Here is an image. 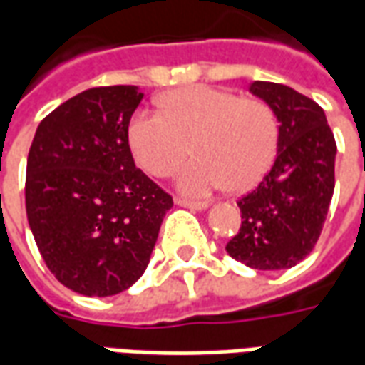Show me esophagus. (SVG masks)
Here are the masks:
<instances>
[{"instance_id": "obj_1", "label": "esophagus", "mask_w": 365, "mask_h": 365, "mask_svg": "<svg viewBox=\"0 0 365 365\" xmlns=\"http://www.w3.org/2000/svg\"><path fill=\"white\" fill-rule=\"evenodd\" d=\"M175 205L185 207V209H191V211H205L207 203H197V201H190V199H182V197H175L174 201Z\"/></svg>"}]
</instances>
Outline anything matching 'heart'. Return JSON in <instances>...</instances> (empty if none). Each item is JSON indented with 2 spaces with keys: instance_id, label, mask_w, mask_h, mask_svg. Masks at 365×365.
Returning a JSON list of instances; mask_svg holds the SVG:
<instances>
[{
  "instance_id": "1",
  "label": "heart",
  "mask_w": 365,
  "mask_h": 365,
  "mask_svg": "<svg viewBox=\"0 0 365 365\" xmlns=\"http://www.w3.org/2000/svg\"><path fill=\"white\" fill-rule=\"evenodd\" d=\"M190 143L195 160L180 170L178 190L191 197L227 185L246 191L274 162L277 125L266 103L209 86L170 91L162 99V113L140 109L128 123L130 152L154 178L172 174Z\"/></svg>"
}]
</instances>
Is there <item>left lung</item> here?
Returning <instances> with one entry per match:
<instances>
[{"label": "left lung", "mask_w": 365, "mask_h": 365, "mask_svg": "<svg viewBox=\"0 0 365 365\" xmlns=\"http://www.w3.org/2000/svg\"><path fill=\"white\" fill-rule=\"evenodd\" d=\"M277 127L275 162L258 187L238 201L242 225L230 258L262 272L297 266L321 237L334 191L336 143L321 105L283 83L252 82Z\"/></svg>", "instance_id": "8db88e82"}]
</instances>
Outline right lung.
I'll return each mask as SVG.
<instances>
[{"label":"right lung","instance_id":"right-lung-1","mask_svg":"<svg viewBox=\"0 0 365 365\" xmlns=\"http://www.w3.org/2000/svg\"><path fill=\"white\" fill-rule=\"evenodd\" d=\"M136 86L91 88L36 128L25 203L43 260L68 289L109 297L144 274L172 197L135 166L128 123Z\"/></svg>","mask_w":365,"mask_h":365}]
</instances>
